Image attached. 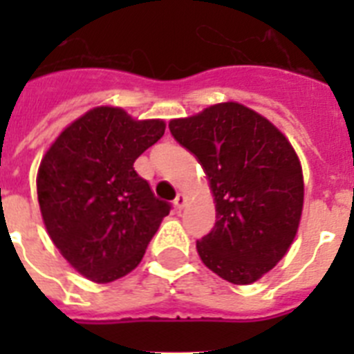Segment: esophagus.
Returning a JSON list of instances; mask_svg holds the SVG:
<instances>
[{
  "instance_id": "1",
  "label": "esophagus",
  "mask_w": 354,
  "mask_h": 354,
  "mask_svg": "<svg viewBox=\"0 0 354 354\" xmlns=\"http://www.w3.org/2000/svg\"><path fill=\"white\" fill-rule=\"evenodd\" d=\"M174 204H175V207H177V209H183L184 205H186V195H183V193H179V195L175 196Z\"/></svg>"
}]
</instances>
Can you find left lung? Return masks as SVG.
Segmentation results:
<instances>
[{"label":"left lung","mask_w":354,"mask_h":354,"mask_svg":"<svg viewBox=\"0 0 354 354\" xmlns=\"http://www.w3.org/2000/svg\"><path fill=\"white\" fill-rule=\"evenodd\" d=\"M170 133L207 175L216 223L196 241L209 270L236 286L271 271L289 250L303 211V174L289 140L239 102L175 118Z\"/></svg>","instance_id":"1"}]
</instances>
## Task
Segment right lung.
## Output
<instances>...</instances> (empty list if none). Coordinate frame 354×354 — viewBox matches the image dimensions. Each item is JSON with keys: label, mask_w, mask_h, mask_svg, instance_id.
<instances>
[{"label": "right lung", "mask_w": 354, "mask_h": 354, "mask_svg": "<svg viewBox=\"0 0 354 354\" xmlns=\"http://www.w3.org/2000/svg\"><path fill=\"white\" fill-rule=\"evenodd\" d=\"M165 127L120 108H93L64 129L40 162L44 225L65 261L92 282L131 273L170 212L133 167Z\"/></svg>", "instance_id": "1"}]
</instances>
